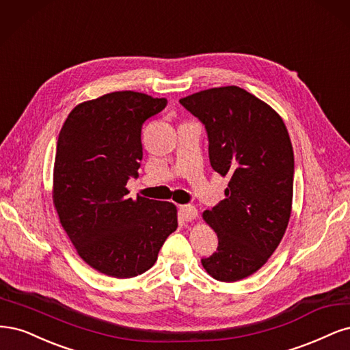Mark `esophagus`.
<instances>
[{"instance_id": "obj_1", "label": "esophagus", "mask_w": 350, "mask_h": 350, "mask_svg": "<svg viewBox=\"0 0 350 350\" xmlns=\"http://www.w3.org/2000/svg\"><path fill=\"white\" fill-rule=\"evenodd\" d=\"M178 215L183 221L190 222L198 218V209L191 205H183L178 208Z\"/></svg>"}]
</instances>
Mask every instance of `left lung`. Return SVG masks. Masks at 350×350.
<instances>
[{
    "instance_id": "obj_1",
    "label": "left lung",
    "mask_w": 350,
    "mask_h": 350,
    "mask_svg": "<svg viewBox=\"0 0 350 350\" xmlns=\"http://www.w3.org/2000/svg\"><path fill=\"white\" fill-rule=\"evenodd\" d=\"M204 123L213 170L228 176L225 198L204 212L218 249L202 258L221 282L257 272L276 250L292 211L294 151L284 120L265 101L237 85L180 98Z\"/></svg>"
}]
</instances>
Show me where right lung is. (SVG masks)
<instances>
[{"label": "right lung", "instance_id": "1", "mask_svg": "<svg viewBox=\"0 0 350 350\" xmlns=\"http://www.w3.org/2000/svg\"><path fill=\"white\" fill-rule=\"evenodd\" d=\"M165 106L144 93H109L77 105L59 132L55 209L78 256L111 278L146 272L177 228L174 204L132 199L126 189L141 165L144 122Z\"/></svg>", "mask_w": 350, "mask_h": 350}]
</instances>
